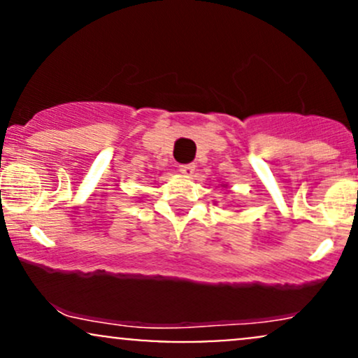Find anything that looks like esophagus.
I'll list each match as a JSON object with an SVG mask.
<instances>
[{"label": "esophagus", "instance_id": "34e87169", "mask_svg": "<svg viewBox=\"0 0 358 358\" xmlns=\"http://www.w3.org/2000/svg\"><path fill=\"white\" fill-rule=\"evenodd\" d=\"M180 171H182L183 175L192 176L193 173H195V165H193V163H190V165H182L180 166Z\"/></svg>", "mask_w": 358, "mask_h": 358}]
</instances>
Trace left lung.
I'll use <instances>...</instances> for the list:
<instances>
[{
    "mask_svg": "<svg viewBox=\"0 0 358 358\" xmlns=\"http://www.w3.org/2000/svg\"><path fill=\"white\" fill-rule=\"evenodd\" d=\"M225 187H227V185H225Z\"/></svg>",
    "mask_w": 358,
    "mask_h": 358,
    "instance_id": "obj_1",
    "label": "left lung"
}]
</instances>
